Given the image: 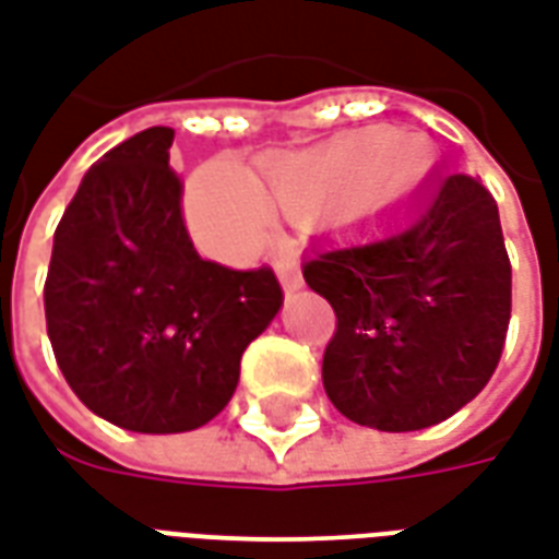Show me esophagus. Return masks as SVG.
Listing matches in <instances>:
<instances>
[{
    "instance_id": "esophagus-1",
    "label": "esophagus",
    "mask_w": 559,
    "mask_h": 559,
    "mask_svg": "<svg viewBox=\"0 0 559 559\" xmlns=\"http://www.w3.org/2000/svg\"><path fill=\"white\" fill-rule=\"evenodd\" d=\"M278 278H281V287H284V293H287V296L302 287L299 263H296L293 257H284V260L278 263Z\"/></svg>"
}]
</instances>
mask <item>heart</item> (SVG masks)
Segmentation results:
<instances>
[{"label": "heart", "mask_w": 559, "mask_h": 559, "mask_svg": "<svg viewBox=\"0 0 559 559\" xmlns=\"http://www.w3.org/2000/svg\"><path fill=\"white\" fill-rule=\"evenodd\" d=\"M421 146L411 138L344 134L302 152H275L248 176L233 160L194 173L185 194L188 224L221 260H248L272 236V215L308 218L335 200L341 218H362L395 203L421 173Z\"/></svg>", "instance_id": "heart-1"}]
</instances>
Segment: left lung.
<instances>
[{
	"mask_svg": "<svg viewBox=\"0 0 559 559\" xmlns=\"http://www.w3.org/2000/svg\"><path fill=\"white\" fill-rule=\"evenodd\" d=\"M302 275L338 317L323 386L356 425H437L500 362L512 266L497 203L473 176H440L371 227L314 245Z\"/></svg>",
	"mask_w": 559,
	"mask_h": 559,
	"instance_id": "1",
	"label": "left lung"
}]
</instances>
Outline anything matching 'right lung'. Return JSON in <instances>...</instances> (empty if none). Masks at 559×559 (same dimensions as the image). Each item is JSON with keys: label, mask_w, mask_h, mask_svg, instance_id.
<instances>
[{"label": "right lung", "mask_w": 559, "mask_h": 559, "mask_svg": "<svg viewBox=\"0 0 559 559\" xmlns=\"http://www.w3.org/2000/svg\"><path fill=\"white\" fill-rule=\"evenodd\" d=\"M170 146L173 128H146L92 164L56 227L44 284L68 386L138 433L215 419L245 347L284 302L269 266L242 272L197 254Z\"/></svg>", "instance_id": "obj_1"}]
</instances>
